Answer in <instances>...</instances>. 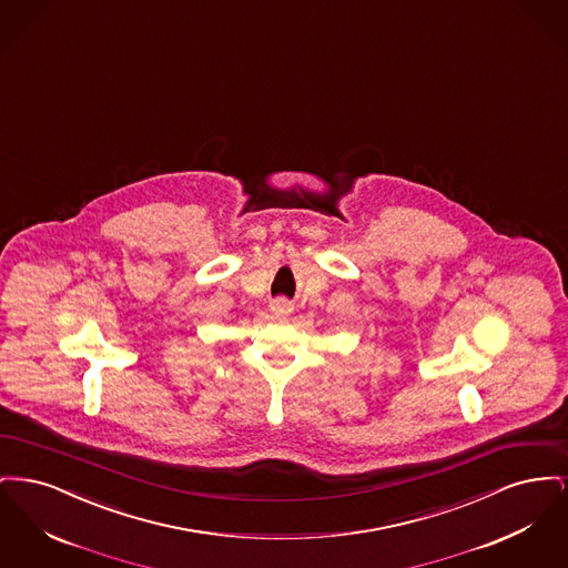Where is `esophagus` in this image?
<instances>
[{"label":"esophagus","instance_id":"obj_1","mask_svg":"<svg viewBox=\"0 0 568 568\" xmlns=\"http://www.w3.org/2000/svg\"><path fill=\"white\" fill-rule=\"evenodd\" d=\"M271 311L276 317H285L292 313V304L285 297H274L271 302Z\"/></svg>","mask_w":568,"mask_h":568}]
</instances>
